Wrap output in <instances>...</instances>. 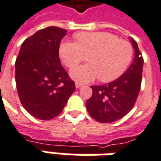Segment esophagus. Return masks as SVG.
<instances>
[{"label":"esophagus","instance_id":"obj_1","mask_svg":"<svg viewBox=\"0 0 161 161\" xmlns=\"http://www.w3.org/2000/svg\"><path fill=\"white\" fill-rule=\"evenodd\" d=\"M75 86H76L77 89H78V88L82 87V86H83V84H80V83H76V84H75Z\"/></svg>","mask_w":161,"mask_h":161}]
</instances>
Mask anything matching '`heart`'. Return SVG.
<instances>
[{
    "instance_id": "1",
    "label": "heart",
    "mask_w": 161,
    "mask_h": 161,
    "mask_svg": "<svg viewBox=\"0 0 161 161\" xmlns=\"http://www.w3.org/2000/svg\"><path fill=\"white\" fill-rule=\"evenodd\" d=\"M76 41L63 40L59 55L64 64L74 67L89 55V63L74 67L70 77L80 83L92 82L100 77L111 82L124 73L131 62L133 48L125 40L106 32H84L76 34Z\"/></svg>"
}]
</instances>
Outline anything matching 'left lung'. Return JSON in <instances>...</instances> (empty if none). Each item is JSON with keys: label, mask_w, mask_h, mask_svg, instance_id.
Returning a JSON list of instances; mask_svg holds the SVG:
<instances>
[{"label": "left lung", "mask_w": 161, "mask_h": 161, "mask_svg": "<svg viewBox=\"0 0 161 161\" xmlns=\"http://www.w3.org/2000/svg\"><path fill=\"white\" fill-rule=\"evenodd\" d=\"M135 58L128 70L117 79L103 85H93L92 96L86 102L89 114L102 123L120 120L130 111L138 97L142 78L143 58L134 39H130Z\"/></svg>", "instance_id": "8db88e82"}]
</instances>
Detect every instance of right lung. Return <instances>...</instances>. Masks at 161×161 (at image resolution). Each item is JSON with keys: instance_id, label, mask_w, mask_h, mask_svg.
Listing matches in <instances>:
<instances>
[{"instance_id": "add662e5", "label": "right lung", "mask_w": 161, "mask_h": 161, "mask_svg": "<svg viewBox=\"0 0 161 161\" xmlns=\"http://www.w3.org/2000/svg\"><path fill=\"white\" fill-rule=\"evenodd\" d=\"M67 30L48 26L21 45L15 61L19 100L30 115L51 120L63 110L75 91V83L61 65L58 50Z\"/></svg>"}]
</instances>
